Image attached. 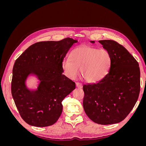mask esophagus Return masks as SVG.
Segmentation results:
<instances>
[{
	"instance_id": "obj_1",
	"label": "esophagus",
	"mask_w": 146,
	"mask_h": 146,
	"mask_svg": "<svg viewBox=\"0 0 146 146\" xmlns=\"http://www.w3.org/2000/svg\"><path fill=\"white\" fill-rule=\"evenodd\" d=\"M76 87L78 88H82V84L79 83V82H76Z\"/></svg>"
}]
</instances>
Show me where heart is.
Returning a JSON list of instances; mask_svg holds the SVG:
<instances>
[{"mask_svg": "<svg viewBox=\"0 0 146 146\" xmlns=\"http://www.w3.org/2000/svg\"><path fill=\"white\" fill-rule=\"evenodd\" d=\"M70 57V59H64L61 64L64 74L69 78L74 79L80 71L81 78L91 83L103 79L111 63V56L107 50L87 45L75 48Z\"/></svg>", "mask_w": 146, "mask_h": 146, "instance_id": "obj_1", "label": "heart"}]
</instances>
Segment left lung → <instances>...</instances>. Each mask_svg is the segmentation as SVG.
<instances>
[{
  "mask_svg": "<svg viewBox=\"0 0 146 146\" xmlns=\"http://www.w3.org/2000/svg\"><path fill=\"white\" fill-rule=\"evenodd\" d=\"M99 42L111 55V66L100 81L83 86V105L86 115L93 122L113 124L129 115L138 100L140 69L138 61L117 42Z\"/></svg>",
  "mask_w": 146,
  "mask_h": 146,
  "instance_id": "obj_1",
  "label": "left lung"
}]
</instances>
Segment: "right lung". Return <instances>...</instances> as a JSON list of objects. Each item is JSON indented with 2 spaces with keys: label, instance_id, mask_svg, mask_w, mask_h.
I'll list each match as a JSON object with an SVG mask.
<instances>
[{
  "label": "right lung",
  "instance_id": "1",
  "mask_svg": "<svg viewBox=\"0 0 146 146\" xmlns=\"http://www.w3.org/2000/svg\"><path fill=\"white\" fill-rule=\"evenodd\" d=\"M77 40L66 38L58 41H41L27 48L16 60L13 68L11 94L20 116L30 125L47 127L58 121L63 100L76 83L63 74V61ZM30 73L41 80L38 90L30 92L25 79Z\"/></svg>",
  "mask_w": 146,
  "mask_h": 146
}]
</instances>
